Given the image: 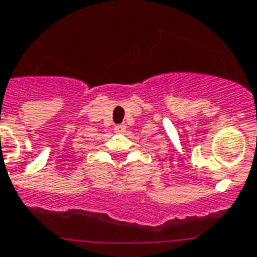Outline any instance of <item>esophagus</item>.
Returning a JSON list of instances; mask_svg holds the SVG:
<instances>
[{
	"label": "esophagus",
	"instance_id": "34e87169",
	"mask_svg": "<svg viewBox=\"0 0 257 257\" xmlns=\"http://www.w3.org/2000/svg\"><path fill=\"white\" fill-rule=\"evenodd\" d=\"M125 129H126V126H125L123 123H118V125H115V126H114V131H115L117 134L125 132Z\"/></svg>",
	"mask_w": 257,
	"mask_h": 257
}]
</instances>
